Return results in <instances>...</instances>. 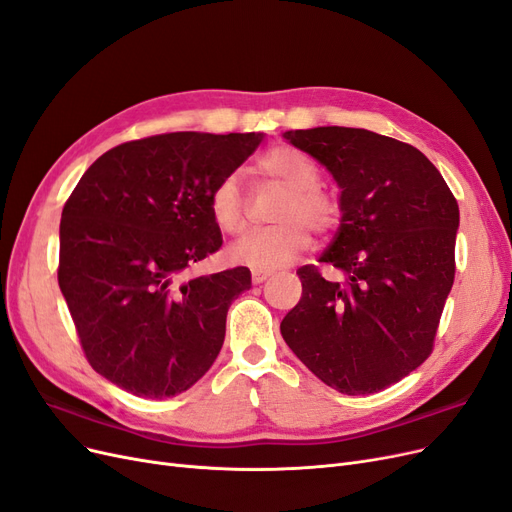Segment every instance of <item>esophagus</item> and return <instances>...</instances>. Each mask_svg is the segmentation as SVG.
Returning <instances> with one entry per match:
<instances>
[{
    "mask_svg": "<svg viewBox=\"0 0 512 512\" xmlns=\"http://www.w3.org/2000/svg\"><path fill=\"white\" fill-rule=\"evenodd\" d=\"M273 273L271 271H264V269H252V281L258 285L262 281H267Z\"/></svg>",
    "mask_w": 512,
    "mask_h": 512,
    "instance_id": "34e87169",
    "label": "esophagus"
}]
</instances>
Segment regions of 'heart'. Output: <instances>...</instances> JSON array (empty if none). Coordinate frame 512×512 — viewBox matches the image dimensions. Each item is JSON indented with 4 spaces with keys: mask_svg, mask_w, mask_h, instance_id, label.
Here are the masks:
<instances>
[{
    "mask_svg": "<svg viewBox=\"0 0 512 512\" xmlns=\"http://www.w3.org/2000/svg\"><path fill=\"white\" fill-rule=\"evenodd\" d=\"M258 172L288 193L273 214L277 224L233 245L229 258L252 269H279L309 250L311 235L306 226L317 235H330L340 224L342 208L334 195L321 189L317 163L292 147H275L264 153L258 159ZM208 208L220 233L237 237L245 231L248 212L237 174H227L216 182Z\"/></svg>",
    "mask_w": 512,
    "mask_h": 512,
    "instance_id": "b5f03b06",
    "label": "heart"
}]
</instances>
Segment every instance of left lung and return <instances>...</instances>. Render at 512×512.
I'll use <instances>...</instances> for the list:
<instances>
[{"label":"left lung","instance_id":"8db88e82","mask_svg":"<svg viewBox=\"0 0 512 512\" xmlns=\"http://www.w3.org/2000/svg\"><path fill=\"white\" fill-rule=\"evenodd\" d=\"M285 140L338 182L340 227L281 321L294 355L344 395L384 391L433 353L456 275L458 201L416 147L361 128L290 130Z\"/></svg>","mask_w":512,"mask_h":512}]
</instances>
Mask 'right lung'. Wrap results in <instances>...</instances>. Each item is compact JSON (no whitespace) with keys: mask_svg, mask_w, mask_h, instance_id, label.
I'll return each mask as SVG.
<instances>
[{"mask_svg":"<svg viewBox=\"0 0 512 512\" xmlns=\"http://www.w3.org/2000/svg\"><path fill=\"white\" fill-rule=\"evenodd\" d=\"M262 134L172 132L100 155L60 218L58 285L94 370L124 391L166 399L216 361L245 267L189 277L220 250L210 216L216 182Z\"/></svg>","mask_w":512,"mask_h":512,"instance_id":"1","label":"right lung"}]
</instances>
